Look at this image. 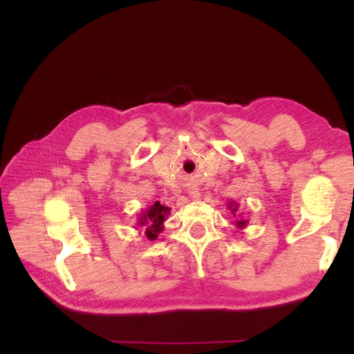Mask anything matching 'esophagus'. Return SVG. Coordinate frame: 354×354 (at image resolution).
I'll return each mask as SVG.
<instances>
[{
	"instance_id": "1",
	"label": "esophagus",
	"mask_w": 354,
	"mask_h": 354,
	"mask_svg": "<svg viewBox=\"0 0 354 354\" xmlns=\"http://www.w3.org/2000/svg\"><path fill=\"white\" fill-rule=\"evenodd\" d=\"M192 198H194V199L199 198V193H198V192H193V193H192Z\"/></svg>"
}]
</instances>
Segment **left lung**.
I'll return each mask as SVG.
<instances>
[{
    "mask_svg": "<svg viewBox=\"0 0 354 354\" xmlns=\"http://www.w3.org/2000/svg\"><path fill=\"white\" fill-rule=\"evenodd\" d=\"M228 209H230V212H231V214L232 216H237V212H239V204H236V202L234 201H231V202H228ZM236 227L239 228V230H243L245 227H246V225H248V221H245V219H242V217H240V219H237L236 222Z\"/></svg>",
    "mask_w": 354,
    "mask_h": 354,
    "instance_id": "8db88e82",
    "label": "left lung"
}]
</instances>
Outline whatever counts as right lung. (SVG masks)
I'll list each match as a JSON object with an SVG mask.
<instances>
[{
    "label": "right lung",
    "mask_w": 354,
    "mask_h": 354,
    "mask_svg": "<svg viewBox=\"0 0 354 354\" xmlns=\"http://www.w3.org/2000/svg\"><path fill=\"white\" fill-rule=\"evenodd\" d=\"M170 213V208L161 205L160 202H155L153 205H150L145 212H141L138 216L137 227L145 228V234L149 240H156L158 234L164 230V221L165 216ZM137 228V230H138Z\"/></svg>",
    "instance_id": "1"
}]
</instances>
